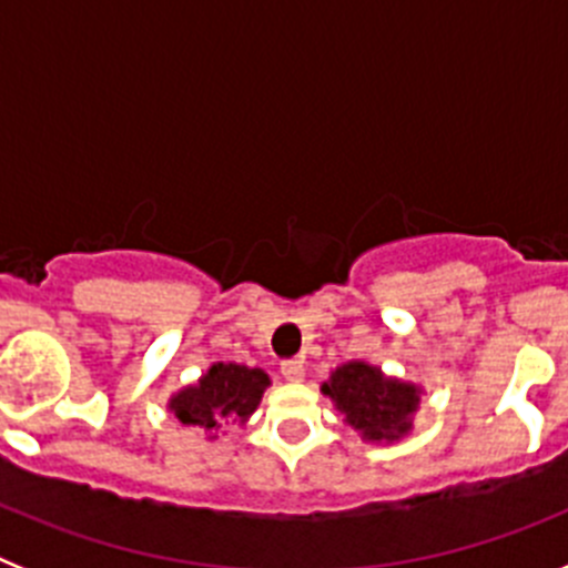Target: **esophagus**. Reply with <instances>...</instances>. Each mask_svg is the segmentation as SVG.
Here are the masks:
<instances>
[{
  "instance_id": "1",
  "label": "esophagus",
  "mask_w": 568,
  "mask_h": 568,
  "mask_svg": "<svg viewBox=\"0 0 568 568\" xmlns=\"http://www.w3.org/2000/svg\"><path fill=\"white\" fill-rule=\"evenodd\" d=\"M281 375H284L287 381H301L304 378V361L298 358L281 361Z\"/></svg>"
}]
</instances>
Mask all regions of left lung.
Masks as SVG:
<instances>
[{"mask_svg": "<svg viewBox=\"0 0 568 568\" xmlns=\"http://www.w3.org/2000/svg\"><path fill=\"white\" fill-rule=\"evenodd\" d=\"M324 393L369 440H395L404 435L409 429V415L418 406L415 386L384 378L381 369L361 361L338 366L324 384Z\"/></svg>", "mask_w": 568, "mask_h": 568, "instance_id": "left-lung-1", "label": "left lung"}]
</instances>
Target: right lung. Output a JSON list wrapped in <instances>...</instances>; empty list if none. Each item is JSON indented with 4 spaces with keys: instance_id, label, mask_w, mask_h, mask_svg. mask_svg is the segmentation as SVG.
Here are the masks:
<instances>
[{
    "instance_id": "right-lung-1",
    "label": "right lung",
    "mask_w": 568,
    "mask_h": 568,
    "mask_svg": "<svg viewBox=\"0 0 568 568\" xmlns=\"http://www.w3.org/2000/svg\"><path fill=\"white\" fill-rule=\"evenodd\" d=\"M270 378L261 369L239 364H215L195 386L170 400L175 418L199 429H215L224 420H244L258 406Z\"/></svg>"
}]
</instances>
